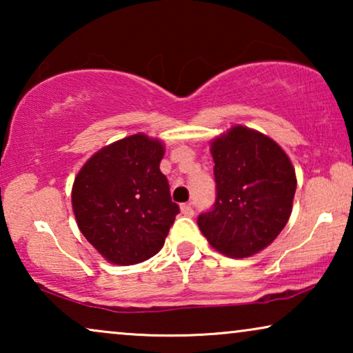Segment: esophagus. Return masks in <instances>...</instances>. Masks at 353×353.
Instances as JSON below:
<instances>
[{"instance_id":"1","label":"esophagus","mask_w":353,"mask_h":353,"mask_svg":"<svg viewBox=\"0 0 353 353\" xmlns=\"http://www.w3.org/2000/svg\"><path fill=\"white\" fill-rule=\"evenodd\" d=\"M180 210H181V214L185 215V216H192V215H194V210H192L191 204H181L180 205Z\"/></svg>"}]
</instances>
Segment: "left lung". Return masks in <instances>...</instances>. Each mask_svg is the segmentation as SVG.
Listing matches in <instances>:
<instances>
[{"label": "left lung", "mask_w": 353, "mask_h": 353, "mask_svg": "<svg viewBox=\"0 0 353 353\" xmlns=\"http://www.w3.org/2000/svg\"><path fill=\"white\" fill-rule=\"evenodd\" d=\"M216 199L197 219L220 254L245 259L268 248L292 212L297 178L291 159L257 130L234 125L210 141Z\"/></svg>", "instance_id": "obj_1"}]
</instances>
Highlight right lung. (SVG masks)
<instances>
[{"mask_svg": "<svg viewBox=\"0 0 353 353\" xmlns=\"http://www.w3.org/2000/svg\"><path fill=\"white\" fill-rule=\"evenodd\" d=\"M163 154L161 139L137 133L101 148L77 173V225L108 262H144L165 243L180 209L159 168Z\"/></svg>", "mask_w": 353, "mask_h": 353, "instance_id": "add662e5", "label": "right lung"}]
</instances>
